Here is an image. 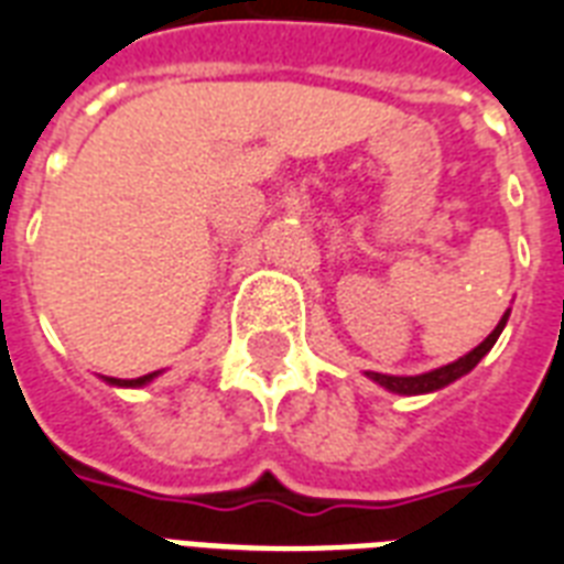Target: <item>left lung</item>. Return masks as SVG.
<instances>
[{"label": "left lung", "mask_w": 564, "mask_h": 564, "mask_svg": "<svg viewBox=\"0 0 564 564\" xmlns=\"http://www.w3.org/2000/svg\"><path fill=\"white\" fill-rule=\"evenodd\" d=\"M509 313L511 311L502 313V319L497 322V328H494L476 349L467 351L464 358L453 360V364H446V367H437L432 369V372H423V376H384V372H367V378L384 387V390H390V393H399V397H423V393L444 390L446 384H453V381H458L462 376H467V372L494 349V343H497V337H500L502 328H506V322H509Z\"/></svg>", "instance_id": "obj_1"}]
</instances>
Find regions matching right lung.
Wrapping results in <instances>:
<instances>
[{"label":"right lung","mask_w":564,"mask_h":564,"mask_svg":"<svg viewBox=\"0 0 564 564\" xmlns=\"http://www.w3.org/2000/svg\"><path fill=\"white\" fill-rule=\"evenodd\" d=\"M156 376L159 372H148V376H141V378H106L102 376V381L111 387H144V384H150V381H153Z\"/></svg>","instance_id":"obj_1"}]
</instances>
